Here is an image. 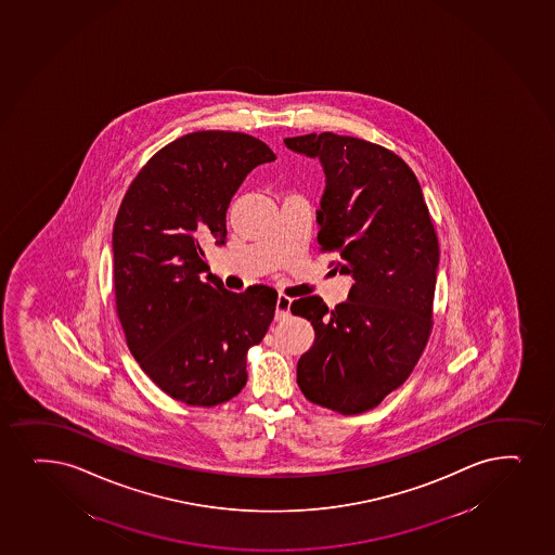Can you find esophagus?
I'll use <instances>...</instances> for the list:
<instances>
[{"label":"esophagus","instance_id":"esophagus-1","mask_svg":"<svg viewBox=\"0 0 555 555\" xmlns=\"http://www.w3.org/2000/svg\"><path fill=\"white\" fill-rule=\"evenodd\" d=\"M289 307H292V299L286 295H279L276 299V320H284L289 315Z\"/></svg>","mask_w":555,"mask_h":555}]
</instances>
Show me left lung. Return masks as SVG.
<instances>
[{
  "label": "left lung",
  "instance_id": "left-lung-1",
  "mask_svg": "<svg viewBox=\"0 0 555 555\" xmlns=\"http://www.w3.org/2000/svg\"><path fill=\"white\" fill-rule=\"evenodd\" d=\"M284 144L320 159L325 191L315 211L318 242L338 256L334 273L352 279L346 302L334 310L318 295L294 300L292 313L315 331L297 364V385L312 403L359 414L403 385L424 352L437 234L416 175L393 152L331 131Z\"/></svg>",
  "mask_w": 555,
  "mask_h": 555
}]
</instances>
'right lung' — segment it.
Segmentation results:
<instances>
[{
  "instance_id": "1",
  "label": "right lung",
  "mask_w": 555,
  "mask_h": 555,
  "mask_svg": "<svg viewBox=\"0 0 555 555\" xmlns=\"http://www.w3.org/2000/svg\"><path fill=\"white\" fill-rule=\"evenodd\" d=\"M260 139L195 131L172 141L131 182L113 227V289L126 341L172 399L214 406L247 383V351L274 318L273 287L234 294L209 273L204 245L227 243V209L258 165Z\"/></svg>"
}]
</instances>
